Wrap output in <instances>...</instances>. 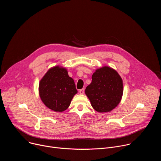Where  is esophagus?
I'll list each match as a JSON object with an SVG mask.
<instances>
[{"mask_svg":"<svg viewBox=\"0 0 161 161\" xmlns=\"http://www.w3.org/2000/svg\"><path fill=\"white\" fill-rule=\"evenodd\" d=\"M79 92H80V94H84V88L80 89V90H79Z\"/></svg>","mask_w":161,"mask_h":161,"instance_id":"obj_1","label":"esophagus"}]
</instances>
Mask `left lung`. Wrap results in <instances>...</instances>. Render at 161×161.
<instances>
[{
	"label": "left lung",
	"instance_id": "1",
	"mask_svg": "<svg viewBox=\"0 0 161 161\" xmlns=\"http://www.w3.org/2000/svg\"><path fill=\"white\" fill-rule=\"evenodd\" d=\"M92 79L85 89L92 106L101 113L111 111L119 104L122 97L121 77L113 69L105 66L97 69Z\"/></svg>",
	"mask_w": 161,
	"mask_h": 161
}]
</instances>
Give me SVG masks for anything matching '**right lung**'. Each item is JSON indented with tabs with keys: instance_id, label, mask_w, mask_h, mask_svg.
Segmentation results:
<instances>
[{
	"instance_id": "1",
	"label": "right lung",
	"mask_w": 161,
	"mask_h": 161,
	"mask_svg": "<svg viewBox=\"0 0 161 161\" xmlns=\"http://www.w3.org/2000/svg\"><path fill=\"white\" fill-rule=\"evenodd\" d=\"M40 97L50 109L62 112L69 106L78 92L73 79L69 76L65 68H51L41 79L39 85Z\"/></svg>"
}]
</instances>
